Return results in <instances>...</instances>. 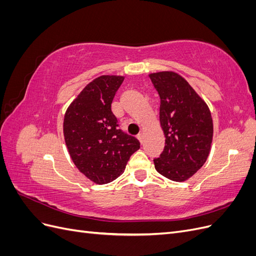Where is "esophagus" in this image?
I'll use <instances>...</instances> for the list:
<instances>
[{
    "instance_id": "obj_1",
    "label": "esophagus",
    "mask_w": 256,
    "mask_h": 256,
    "mask_svg": "<svg viewBox=\"0 0 256 256\" xmlns=\"http://www.w3.org/2000/svg\"><path fill=\"white\" fill-rule=\"evenodd\" d=\"M136 138H138V140H140L141 143H143V141H144V134H143V132H138V136H136Z\"/></svg>"
}]
</instances>
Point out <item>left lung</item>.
<instances>
[{"label":"left lung","instance_id":"left-lung-1","mask_svg":"<svg viewBox=\"0 0 256 256\" xmlns=\"http://www.w3.org/2000/svg\"><path fill=\"white\" fill-rule=\"evenodd\" d=\"M160 96V124L164 150L154 159L157 172L184 182L203 166L210 150L214 126L210 111L190 84L173 72L150 74Z\"/></svg>","mask_w":256,"mask_h":256}]
</instances>
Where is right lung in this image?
Segmentation results:
<instances>
[{"mask_svg": "<svg viewBox=\"0 0 256 256\" xmlns=\"http://www.w3.org/2000/svg\"><path fill=\"white\" fill-rule=\"evenodd\" d=\"M124 76H102L88 83L64 118V136L69 154L79 171L104 184L116 180L131 154L140 148L136 138L118 128L111 110Z\"/></svg>", "mask_w": 256, "mask_h": 256, "instance_id": "right-lung-1", "label": "right lung"}]
</instances>
